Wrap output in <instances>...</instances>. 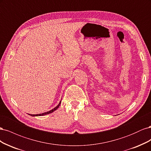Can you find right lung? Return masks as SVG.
<instances>
[{"label": "right lung", "instance_id": "1", "mask_svg": "<svg viewBox=\"0 0 151 151\" xmlns=\"http://www.w3.org/2000/svg\"><path fill=\"white\" fill-rule=\"evenodd\" d=\"M60 103H61V101H60V103H59V104L57 105V106L55 108H54L53 109H52V110H50V111H49L45 112V113H42V114H37V115H31V114H29V115H31V116H43V115H48V114H50V113H51L53 112L54 111H55L56 109L59 107V106H60Z\"/></svg>", "mask_w": 151, "mask_h": 151}]
</instances>
